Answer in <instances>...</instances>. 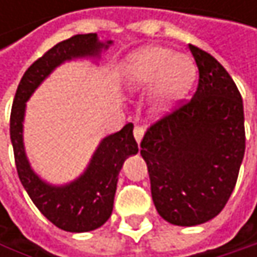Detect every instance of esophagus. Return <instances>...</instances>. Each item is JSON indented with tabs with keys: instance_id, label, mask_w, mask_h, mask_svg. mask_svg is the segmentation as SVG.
<instances>
[{
	"instance_id": "esophagus-1",
	"label": "esophagus",
	"mask_w": 257,
	"mask_h": 257,
	"mask_svg": "<svg viewBox=\"0 0 257 257\" xmlns=\"http://www.w3.org/2000/svg\"><path fill=\"white\" fill-rule=\"evenodd\" d=\"M134 137H135V141L140 144L141 140H143V137H144V129L141 128V126H135L134 128Z\"/></svg>"
}]
</instances>
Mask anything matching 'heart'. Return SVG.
<instances>
[{
    "mask_svg": "<svg viewBox=\"0 0 257 257\" xmlns=\"http://www.w3.org/2000/svg\"><path fill=\"white\" fill-rule=\"evenodd\" d=\"M195 77V64L184 55L161 46H146L131 53L120 67V80L129 92L153 86L150 108L156 116L170 111Z\"/></svg>",
    "mask_w": 257,
    "mask_h": 257,
    "instance_id": "obj_1",
    "label": "heart"
}]
</instances>
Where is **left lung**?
I'll return each instance as SVG.
<instances>
[{
	"instance_id": "8db88e82",
	"label": "left lung",
	"mask_w": 257,
	"mask_h": 257,
	"mask_svg": "<svg viewBox=\"0 0 257 257\" xmlns=\"http://www.w3.org/2000/svg\"><path fill=\"white\" fill-rule=\"evenodd\" d=\"M189 49L199 70L193 98L152 125L141 141L155 207L177 226L205 223L223 210L245 150L236 84L210 53Z\"/></svg>"
}]
</instances>
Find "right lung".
Returning <instances> with one entry per match:
<instances>
[{
  "instance_id": "obj_1",
  "label": "right lung",
  "mask_w": 257,
  "mask_h": 257,
  "mask_svg": "<svg viewBox=\"0 0 257 257\" xmlns=\"http://www.w3.org/2000/svg\"><path fill=\"white\" fill-rule=\"evenodd\" d=\"M111 44L113 40L101 41L96 34H78L58 43L26 70L12 107L10 138L21 183L41 214L67 232L98 229L111 216L119 173L129 156L138 153V144L132 134L134 125L128 123L119 132L104 137L77 179L65 184H52L32 170L26 156V102L59 65L74 59L96 62Z\"/></svg>"
}]
</instances>
